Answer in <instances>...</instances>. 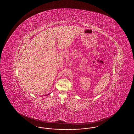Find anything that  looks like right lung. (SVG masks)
<instances>
[{
	"label": "right lung",
	"instance_id": "add662e5",
	"mask_svg": "<svg viewBox=\"0 0 134 134\" xmlns=\"http://www.w3.org/2000/svg\"><path fill=\"white\" fill-rule=\"evenodd\" d=\"M50 94H51V93H49V94H47V95H44V96H46H46H47V95H48Z\"/></svg>",
	"mask_w": 134,
	"mask_h": 134
}]
</instances>
